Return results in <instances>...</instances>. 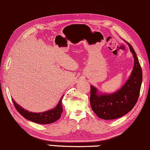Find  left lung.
<instances>
[{
    "label": "left lung",
    "mask_w": 150,
    "mask_h": 150,
    "mask_svg": "<svg viewBox=\"0 0 150 150\" xmlns=\"http://www.w3.org/2000/svg\"><path fill=\"white\" fill-rule=\"evenodd\" d=\"M129 50L134 57V67L125 83L112 93H103L91 86L90 103L96 115L103 120H113L130 111L139 98L142 81V71L137 54L130 44Z\"/></svg>",
    "instance_id": "left-lung-1"
}]
</instances>
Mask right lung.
<instances>
[{
	"instance_id": "obj_1",
	"label": "right lung",
	"mask_w": 150,
	"mask_h": 150,
	"mask_svg": "<svg viewBox=\"0 0 150 150\" xmlns=\"http://www.w3.org/2000/svg\"><path fill=\"white\" fill-rule=\"evenodd\" d=\"M64 96L60 99L57 105L54 108L51 110H47V111H44L41 112H29L28 110H25L23 107L18 105L17 103L15 101L14 99L12 98L13 103H14L15 107H16V110L19 112V113L21 115H23L27 120H29L32 122H36L39 124H50L52 122H55L57 120L60 118L61 115L62 113V110H63V108H62V98H63Z\"/></svg>"
}]
</instances>
